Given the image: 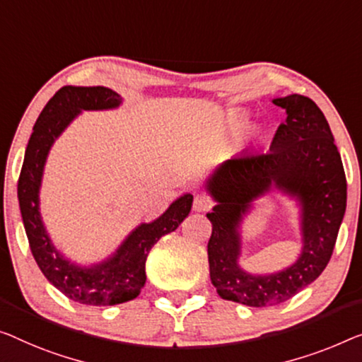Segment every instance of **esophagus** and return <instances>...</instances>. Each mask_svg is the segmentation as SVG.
Returning <instances> with one entry per match:
<instances>
[{
  "label": "esophagus",
  "mask_w": 362,
  "mask_h": 362,
  "mask_svg": "<svg viewBox=\"0 0 362 362\" xmlns=\"http://www.w3.org/2000/svg\"><path fill=\"white\" fill-rule=\"evenodd\" d=\"M211 206H213V202L204 195H197L195 199H193V209H195V211H198V213L208 211V209Z\"/></svg>",
  "instance_id": "1"
}]
</instances>
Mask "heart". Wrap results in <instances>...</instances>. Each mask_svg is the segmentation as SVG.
I'll use <instances>...</instances> for the list:
<instances>
[{
	"mask_svg": "<svg viewBox=\"0 0 362 362\" xmlns=\"http://www.w3.org/2000/svg\"><path fill=\"white\" fill-rule=\"evenodd\" d=\"M244 120H245L244 113H235V115L233 117V123H234L235 127H240L242 123H244Z\"/></svg>",
	"mask_w": 362,
	"mask_h": 362,
	"instance_id": "obj_1",
	"label": "heart"
}]
</instances>
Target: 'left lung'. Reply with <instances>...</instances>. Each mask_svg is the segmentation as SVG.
I'll return each instance as SVG.
<instances>
[{"instance_id":"8db88e82","label":"left lung","mask_w":362,"mask_h":362,"mask_svg":"<svg viewBox=\"0 0 362 362\" xmlns=\"http://www.w3.org/2000/svg\"><path fill=\"white\" fill-rule=\"evenodd\" d=\"M286 110L268 153H244L221 164L206 182L218 203L206 218L209 276L226 300L250 307L276 305L315 281L330 262L346 209V177L332 129L309 97L273 99ZM273 187L298 199L303 252L283 272L252 275L238 265L241 218Z\"/></svg>"}]
</instances>
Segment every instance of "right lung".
Here are the masks:
<instances>
[{"label":"right lung","mask_w":362,"mask_h":362,"mask_svg":"<svg viewBox=\"0 0 362 362\" xmlns=\"http://www.w3.org/2000/svg\"><path fill=\"white\" fill-rule=\"evenodd\" d=\"M122 97L104 86H64L47 102L25 148L18 182L19 208L30 252L43 276L66 298L86 305H115L132 300L146 283V258L160 237L179 228L192 209L193 195L177 198L153 223H143L107 260L79 267L64 258L48 237L39 211V190L48 151L81 110H107Z\"/></svg>","instance_id":"right-lung-1"}]
</instances>
